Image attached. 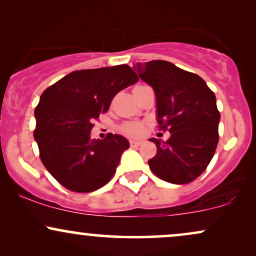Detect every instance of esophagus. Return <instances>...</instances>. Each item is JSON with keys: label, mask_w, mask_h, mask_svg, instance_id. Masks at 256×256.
Here are the masks:
<instances>
[{"label": "esophagus", "mask_w": 256, "mask_h": 256, "mask_svg": "<svg viewBox=\"0 0 256 256\" xmlns=\"http://www.w3.org/2000/svg\"><path fill=\"white\" fill-rule=\"evenodd\" d=\"M142 140H130V146H134V148H136V146H140V144H142Z\"/></svg>", "instance_id": "34e87169"}]
</instances>
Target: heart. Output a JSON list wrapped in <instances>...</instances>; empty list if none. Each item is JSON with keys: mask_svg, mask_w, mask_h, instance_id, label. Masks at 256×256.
<instances>
[{"mask_svg": "<svg viewBox=\"0 0 256 256\" xmlns=\"http://www.w3.org/2000/svg\"><path fill=\"white\" fill-rule=\"evenodd\" d=\"M122 132L125 134L126 136H130V137H137L140 136V134L144 132V125L142 122H126L122 126Z\"/></svg>", "mask_w": 256, "mask_h": 256, "instance_id": "1", "label": "heart"}]
</instances>
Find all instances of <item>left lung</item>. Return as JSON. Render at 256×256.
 I'll use <instances>...</instances> for the list:
<instances>
[{
  "mask_svg": "<svg viewBox=\"0 0 256 256\" xmlns=\"http://www.w3.org/2000/svg\"><path fill=\"white\" fill-rule=\"evenodd\" d=\"M136 67L140 78L154 89L160 128L171 134L166 142L150 138L158 152L149 167L168 183H190L204 171L218 144L216 95L200 76L168 61L138 62Z\"/></svg>",
  "mask_w": 256,
  "mask_h": 256,
  "instance_id": "obj_1",
  "label": "left lung"
}]
</instances>
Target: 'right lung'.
Here are the masks:
<instances>
[{"instance_id": "add662e5", "label": "right lung", "mask_w": 256, "mask_h": 256, "mask_svg": "<svg viewBox=\"0 0 256 256\" xmlns=\"http://www.w3.org/2000/svg\"><path fill=\"white\" fill-rule=\"evenodd\" d=\"M137 82L128 64L82 70L64 76L40 95L34 137L43 165L66 189L95 192L114 176L130 143L113 134L91 140L90 131L114 96Z\"/></svg>"}]
</instances>
